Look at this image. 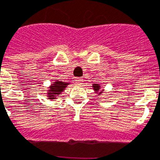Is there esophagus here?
Wrapping results in <instances>:
<instances>
[{
	"label": "esophagus",
	"mask_w": 160,
	"mask_h": 160,
	"mask_svg": "<svg viewBox=\"0 0 160 160\" xmlns=\"http://www.w3.org/2000/svg\"><path fill=\"white\" fill-rule=\"evenodd\" d=\"M75 83L78 85H81L83 83V79L82 78H76L75 79Z\"/></svg>",
	"instance_id": "34e87169"
}]
</instances>
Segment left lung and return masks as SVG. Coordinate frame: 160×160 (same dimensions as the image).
Wrapping results in <instances>:
<instances>
[{
  "label": "left lung",
  "mask_w": 160,
  "mask_h": 160,
  "mask_svg": "<svg viewBox=\"0 0 160 160\" xmlns=\"http://www.w3.org/2000/svg\"><path fill=\"white\" fill-rule=\"evenodd\" d=\"M93 89H94L95 90H96V91H98V90L100 89V85H98V84H94V85H93ZM101 93L102 92H100V94H101ZM100 94H99V95H100Z\"/></svg>",
  "instance_id": "left-lung-1"
}]
</instances>
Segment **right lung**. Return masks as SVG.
Segmentation results:
<instances>
[{"instance_id": "obj_1", "label": "right lung", "mask_w": 160, "mask_h": 160, "mask_svg": "<svg viewBox=\"0 0 160 160\" xmlns=\"http://www.w3.org/2000/svg\"><path fill=\"white\" fill-rule=\"evenodd\" d=\"M68 83L62 82V81H56L52 85H51L50 87V90H48V95L51 100L55 99V96H57L58 95L61 94L63 90H65V88L67 86Z\"/></svg>"}]
</instances>
